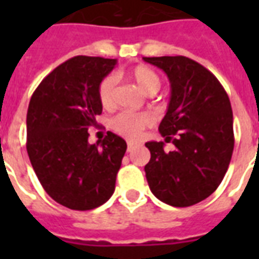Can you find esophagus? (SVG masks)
Segmentation results:
<instances>
[{"instance_id":"34e87169","label":"esophagus","mask_w":259,"mask_h":259,"mask_svg":"<svg viewBox=\"0 0 259 259\" xmlns=\"http://www.w3.org/2000/svg\"><path fill=\"white\" fill-rule=\"evenodd\" d=\"M136 147H137V144H135V143H130V141H129V143H127V151L132 152L133 150H135Z\"/></svg>"}]
</instances>
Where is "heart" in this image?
<instances>
[{
    "label": "heart",
    "instance_id": "1",
    "mask_svg": "<svg viewBox=\"0 0 259 259\" xmlns=\"http://www.w3.org/2000/svg\"><path fill=\"white\" fill-rule=\"evenodd\" d=\"M126 79L133 81L147 96L157 94L162 80L159 74L146 65H137L135 68L127 69L123 73ZM98 100L105 109H111L115 105V79L113 76H107L101 80L98 85ZM154 123V118L148 112H122L115 116L111 122L112 129L118 135L123 136L129 140L140 139L143 132Z\"/></svg>",
    "mask_w": 259,
    "mask_h": 259
}]
</instances>
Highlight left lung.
I'll return each mask as SVG.
<instances>
[{
	"mask_svg": "<svg viewBox=\"0 0 259 259\" xmlns=\"http://www.w3.org/2000/svg\"><path fill=\"white\" fill-rule=\"evenodd\" d=\"M168 74L170 101L159 124L175 151L162 141H148L144 166L152 194L172 206H190L217 190L225 178L234 147L233 112L223 85L202 65L182 55L144 57Z\"/></svg>",
	"mask_w": 259,
	"mask_h": 259,
	"instance_id": "obj_1",
	"label": "left lung"
}]
</instances>
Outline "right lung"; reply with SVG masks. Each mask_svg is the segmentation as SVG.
I'll return each instance as SVG.
<instances>
[{
    "label": "right lung",
    "mask_w": 259,
    "mask_h": 259,
    "mask_svg": "<svg viewBox=\"0 0 259 259\" xmlns=\"http://www.w3.org/2000/svg\"><path fill=\"white\" fill-rule=\"evenodd\" d=\"M116 59L77 55L54 69L38 84L27 109L26 148L47 194L61 205L89 211L115 191L126 141L108 132L89 143L102 105L98 85Z\"/></svg>",
    "instance_id": "right-lung-1"
}]
</instances>
